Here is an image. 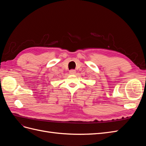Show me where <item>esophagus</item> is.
I'll list each match as a JSON object with an SVG mask.
<instances>
[{
    "label": "esophagus",
    "mask_w": 146,
    "mask_h": 146,
    "mask_svg": "<svg viewBox=\"0 0 146 146\" xmlns=\"http://www.w3.org/2000/svg\"><path fill=\"white\" fill-rule=\"evenodd\" d=\"M69 73H70V74H75L76 73V70L71 69V70H69Z\"/></svg>",
    "instance_id": "34e87169"
}]
</instances>
